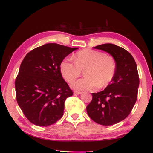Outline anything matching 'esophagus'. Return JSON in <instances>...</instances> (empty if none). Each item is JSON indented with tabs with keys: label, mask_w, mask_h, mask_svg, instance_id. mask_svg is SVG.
Masks as SVG:
<instances>
[{
	"label": "esophagus",
	"mask_w": 153,
	"mask_h": 153,
	"mask_svg": "<svg viewBox=\"0 0 153 153\" xmlns=\"http://www.w3.org/2000/svg\"><path fill=\"white\" fill-rule=\"evenodd\" d=\"M81 93H82V92L81 91H74V94H75V95H80Z\"/></svg>",
	"instance_id": "1"
}]
</instances>
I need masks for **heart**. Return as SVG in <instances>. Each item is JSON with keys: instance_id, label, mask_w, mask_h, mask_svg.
Here are the masks:
<instances>
[{"instance_id": "obj_1", "label": "heart", "mask_w": 153, "mask_h": 153, "mask_svg": "<svg viewBox=\"0 0 153 153\" xmlns=\"http://www.w3.org/2000/svg\"><path fill=\"white\" fill-rule=\"evenodd\" d=\"M74 62L64 58L60 64V71L64 79L71 83L77 78L82 71L86 77L79 79L71 84L76 90L95 91L99 87L108 85L114 77L117 64L114 57L102 52L84 49L76 53Z\"/></svg>"}]
</instances>
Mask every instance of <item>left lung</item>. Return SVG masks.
<instances>
[{"instance_id": "left-lung-1", "label": "left lung", "mask_w": 153, "mask_h": 153, "mask_svg": "<svg viewBox=\"0 0 153 153\" xmlns=\"http://www.w3.org/2000/svg\"><path fill=\"white\" fill-rule=\"evenodd\" d=\"M94 48L114 57L117 68L114 77L105 89L92 93L87 112L99 124L111 126L124 120L137 100L139 84L137 65L132 55L122 47L106 43Z\"/></svg>"}]
</instances>
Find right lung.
I'll return each instance as SVG.
<instances>
[{"label":"right lung","instance_id":"add662e5","mask_svg":"<svg viewBox=\"0 0 153 153\" xmlns=\"http://www.w3.org/2000/svg\"><path fill=\"white\" fill-rule=\"evenodd\" d=\"M77 48L47 43L28 53L15 80L17 102L31 123L47 127L63 116L64 102L73 95L60 71L64 58Z\"/></svg>","mask_w":153,"mask_h":153}]
</instances>
